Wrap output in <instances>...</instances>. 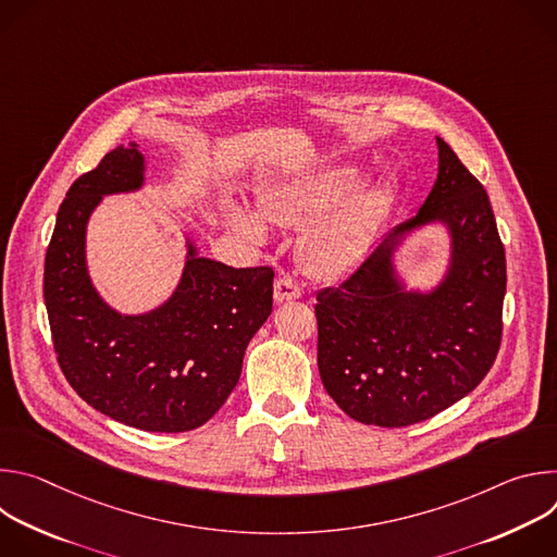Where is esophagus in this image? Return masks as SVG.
<instances>
[{"label":"esophagus","mask_w":557,"mask_h":557,"mask_svg":"<svg viewBox=\"0 0 557 557\" xmlns=\"http://www.w3.org/2000/svg\"><path fill=\"white\" fill-rule=\"evenodd\" d=\"M299 295H301V288L297 286V282L293 277L275 280V286H273L275 301H290V299H297Z\"/></svg>","instance_id":"1"}]
</instances>
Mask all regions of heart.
<instances>
[{"label": "heart", "mask_w": 557, "mask_h": 557, "mask_svg": "<svg viewBox=\"0 0 557 557\" xmlns=\"http://www.w3.org/2000/svg\"><path fill=\"white\" fill-rule=\"evenodd\" d=\"M361 181L363 172L359 168L344 165L314 176L275 183L258 194L260 213L275 224L301 226L344 200ZM383 200L385 194L381 189L366 191L312 222L301 235L299 245L304 267L312 275L326 280L350 271L370 240ZM231 220L247 240L256 245L267 240L264 220L256 211L233 207Z\"/></svg>", "instance_id": "heart-1"}]
</instances>
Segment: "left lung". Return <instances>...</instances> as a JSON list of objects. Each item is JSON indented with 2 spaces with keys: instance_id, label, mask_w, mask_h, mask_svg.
<instances>
[{
  "instance_id": "obj_1",
  "label": "left lung",
  "mask_w": 557,
  "mask_h": 557,
  "mask_svg": "<svg viewBox=\"0 0 557 557\" xmlns=\"http://www.w3.org/2000/svg\"><path fill=\"white\" fill-rule=\"evenodd\" d=\"M438 176L414 218L396 226L337 286L317 293V366L355 421L406 428L460 401L496 361L507 288L505 247L490 196L436 138ZM453 235V264L432 294H406L391 256L430 221Z\"/></svg>"
}]
</instances>
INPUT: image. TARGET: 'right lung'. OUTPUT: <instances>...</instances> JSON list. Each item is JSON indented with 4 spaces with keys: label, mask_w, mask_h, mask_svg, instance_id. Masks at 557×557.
<instances>
[{
    "label": "right lung",
    "mask_w": 557,
    "mask_h": 557,
    "mask_svg": "<svg viewBox=\"0 0 557 557\" xmlns=\"http://www.w3.org/2000/svg\"><path fill=\"white\" fill-rule=\"evenodd\" d=\"M136 143L116 147L67 189L46 251L44 299L57 361L82 399L145 432L205 425L228 399L245 350L273 310V269L189 260L176 293L147 314L112 310L86 269V224L108 194L143 185Z\"/></svg>",
    "instance_id": "right-lung-1"
}]
</instances>
